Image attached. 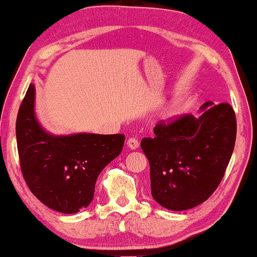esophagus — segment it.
Listing matches in <instances>:
<instances>
[{
    "mask_svg": "<svg viewBox=\"0 0 257 257\" xmlns=\"http://www.w3.org/2000/svg\"><path fill=\"white\" fill-rule=\"evenodd\" d=\"M127 146H128L131 150H137V149H138V147H139L138 139H136V138H128V140H127Z\"/></svg>",
    "mask_w": 257,
    "mask_h": 257,
    "instance_id": "1",
    "label": "esophagus"
}]
</instances>
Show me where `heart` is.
<instances>
[{
  "label": "heart",
  "mask_w": 257,
  "mask_h": 257,
  "mask_svg": "<svg viewBox=\"0 0 257 257\" xmlns=\"http://www.w3.org/2000/svg\"><path fill=\"white\" fill-rule=\"evenodd\" d=\"M170 112H171V113H173V112H174V110H173V108H172V110H171Z\"/></svg>",
  "instance_id": "b5f03b06"
}]
</instances>
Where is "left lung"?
Wrapping results in <instances>:
<instances>
[{
  "label": "left lung",
  "mask_w": 257,
  "mask_h": 257,
  "mask_svg": "<svg viewBox=\"0 0 257 257\" xmlns=\"http://www.w3.org/2000/svg\"><path fill=\"white\" fill-rule=\"evenodd\" d=\"M199 118L184 114L154 126L140 146L150 163L151 192L165 208L185 210L205 202L219 187L236 139L230 104L201 106Z\"/></svg>",
  "instance_id": "obj_1"
}]
</instances>
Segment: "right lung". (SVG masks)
I'll return each instance as SVG.
<instances>
[{"label":"right lung","mask_w":257,"mask_h":257,"mask_svg":"<svg viewBox=\"0 0 257 257\" xmlns=\"http://www.w3.org/2000/svg\"><path fill=\"white\" fill-rule=\"evenodd\" d=\"M35 86L30 84L16 119L21 171L31 193L49 208L72 214L92 201L103 168L120 154L124 135L79 133L51 136L34 112Z\"/></svg>","instance_id":"right-lung-1"}]
</instances>
